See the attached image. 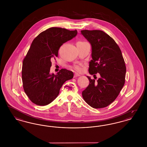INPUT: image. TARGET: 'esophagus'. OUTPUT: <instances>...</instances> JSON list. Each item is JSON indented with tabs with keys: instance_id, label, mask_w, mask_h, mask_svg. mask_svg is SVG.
Here are the masks:
<instances>
[{
	"instance_id": "1",
	"label": "esophagus",
	"mask_w": 147,
	"mask_h": 147,
	"mask_svg": "<svg viewBox=\"0 0 147 147\" xmlns=\"http://www.w3.org/2000/svg\"><path fill=\"white\" fill-rule=\"evenodd\" d=\"M79 76H80V75L79 74H78V73H76L74 74V78H77V77H79Z\"/></svg>"
}]
</instances>
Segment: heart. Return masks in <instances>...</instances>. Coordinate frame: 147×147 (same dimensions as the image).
Segmentation results:
<instances>
[{
	"mask_svg": "<svg viewBox=\"0 0 147 147\" xmlns=\"http://www.w3.org/2000/svg\"><path fill=\"white\" fill-rule=\"evenodd\" d=\"M74 68L77 71H81L82 70V67L80 65H77L74 67Z\"/></svg>",
	"mask_w": 147,
	"mask_h": 147,
	"instance_id": "obj_1",
	"label": "heart"
}]
</instances>
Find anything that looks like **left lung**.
Listing matches in <instances>:
<instances>
[{
	"label": "left lung",
	"mask_w": 147,
	"mask_h": 147,
	"mask_svg": "<svg viewBox=\"0 0 147 147\" xmlns=\"http://www.w3.org/2000/svg\"><path fill=\"white\" fill-rule=\"evenodd\" d=\"M81 34L91 46L89 73L100 75L97 82L87 76L90 83L82 92V96L92 107L103 108L116 98L125 84V61L117 44L105 32L84 30Z\"/></svg>",
	"instance_id": "8db88e82"
}]
</instances>
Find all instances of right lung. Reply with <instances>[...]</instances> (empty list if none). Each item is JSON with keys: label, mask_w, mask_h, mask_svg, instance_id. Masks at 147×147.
Wrapping results in <instances>:
<instances>
[{"label": "right lung", "mask_w": 147, "mask_h": 147, "mask_svg": "<svg viewBox=\"0 0 147 147\" xmlns=\"http://www.w3.org/2000/svg\"><path fill=\"white\" fill-rule=\"evenodd\" d=\"M77 30L51 28L38 35L32 42L22 68L24 90L35 104L45 106L56 98L61 88L72 79L73 73L62 69L56 75L50 73L51 61L58 56L64 43L77 36Z\"/></svg>", "instance_id": "obj_1"}]
</instances>
